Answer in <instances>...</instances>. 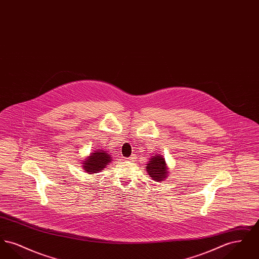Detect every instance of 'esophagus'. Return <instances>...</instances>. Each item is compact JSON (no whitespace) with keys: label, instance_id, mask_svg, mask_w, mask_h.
<instances>
[{"label":"esophagus","instance_id":"obj_1","mask_svg":"<svg viewBox=\"0 0 259 259\" xmlns=\"http://www.w3.org/2000/svg\"><path fill=\"white\" fill-rule=\"evenodd\" d=\"M128 161H134L135 159V156L134 155H132V156H130V157H128V158H126Z\"/></svg>","mask_w":259,"mask_h":259}]
</instances>
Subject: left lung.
I'll return each instance as SVG.
<instances>
[{
    "instance_id": "1",
    "label": "left lung",
    "mask_w": 259,
    "mask_h": 259,
    "mask_svg": "<svg viewBox=\"0 0 259 259\" xmlns=\"http://www.w3.org/2000/svg\"><path fill=\"white\" fill-rule=\"evenodd\" d=\"M146 171L155 182H162L168 177V167L162 155L154 154V156L150 157Z\"/></svg>"
}]
</instances>
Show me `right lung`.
I'll use <instances>...</instances> for the list:
<instances>
[{"label": "right lung", "instance_id": "right-lung-1", "mask_svg": "<svg viewBox=\"0 0 259 259\" xmlns=\"http://www.w3.org/2000/svg\"><path fill=\"white\" fill-rule=\"evenodd\" d=\"M112 159L106 150H95L83 160L82 168L88 174L102 172Z\"/></svg>", "mask_w": 259, "mask_h": 259}]
</instances>
